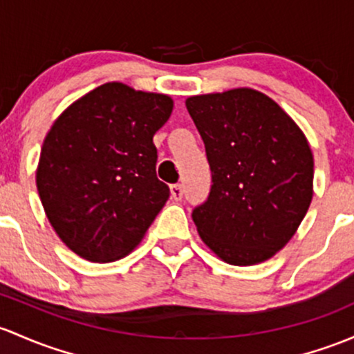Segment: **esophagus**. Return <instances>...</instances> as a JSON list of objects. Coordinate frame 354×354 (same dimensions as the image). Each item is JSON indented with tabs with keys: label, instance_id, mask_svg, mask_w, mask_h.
Here are the masks:
<instances>
[{
	"label": "esophagus",
	"instance_id": "esophagus-1",
	"mask_svg": "<svg viewBox=\"0 0 354 354\" xmlns=\"http://www.w3.org/2000/svg\"><path fill=\"white\" fill-rule=\"evenodd\" d=\"M181 196H183V187L181 185H171V198L181 200Z\"/></svg>",
	"mask_w": 354,
	"mask_h": 354
}]
</instances>
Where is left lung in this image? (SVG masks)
Segmentation results:
<instances>
[{
	"instance_id": "8db88e82",
	"label": "left lung",
	"mask_w": 354,
	"mask_h": 354,
	"mask_svg": "<svg viewBox=\"0 0 354 354\" xmlns=\"http://www.w3.org/2000/svg\"><path fill=\"white\" fill-rule=\"evenodd\" d=\"M212 169L210 196L193 210L205 245L234 266L285 248L314 195V156L292 117L265 93L234 88L187 98Z\"/></svg>"
}]
</instances>
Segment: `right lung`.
<instances>
[{
	"label": "right lung",
	"mask_w": 354,
	"mask_h": 354,
	"mask_svg": "<svg viewBox=\"0 0 354 354\" xmlns=\"http://www.w3.org/2000/svg\"><path fill=\"white\" fill-rule=\"evenodd\" d=\"M173 98L111 81L77 98L44 139L35 171L44 212L73 252L111 263L139 245L169 188L152 137Z\"/></svg>",
	"instance_id": "add662e5"
}]
</instances>
